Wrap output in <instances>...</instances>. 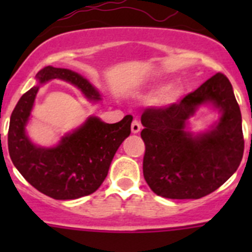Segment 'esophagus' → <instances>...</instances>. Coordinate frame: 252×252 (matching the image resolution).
<instances>
[{"mask_svg": "<svg viewBox=\"0 0 252 252\" xmlns=\"http://www.w3.org/2000/svg\"><path fill=\"white\" fill-rule=\"evenodd\" d=\"M140 130H141V125H140L139 121H132V124H131V132L132 133H139Z\"/></svg>", "mask_w": 252, "mask_h": 252, "instance_id": "34e87169", "label": "esophagus"}]
</instances>
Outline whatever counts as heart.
Listing matches in <instances>:
<instances>
[{
	"label": "heart",
	"instance_id": "obj_1",
	"mask_svg": "<svg viewBox=\"0 0 252 252\" xmlns=\"http://www.w3.org/2000/svg\"><path fill=\"white\" fill-rule=\"evenodd\" d=\"M180 95V91L177 87L166 86V84H159L154 87L153 90L149 92L148 98L150 101L155 102V104L161 107H168L174 104L178 101Z\"/></svg>",
	"mask_w": 252,
	"mask_h": 252
}]
</instances>
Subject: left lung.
<instances>
[{
  "instance_id": "obj_1",
  "label": "left lung",
  "mask_w": 252,
  "mask_h": 252,
  "mask_svg": "<svg viewBox=\"0 0 252 252\" xmlns=\"http://www.w3.org/2000/svg\"><path fill=\"white\" fill-rule=\"evenodd\" d=\"M209 104L220 113L206 131L189 130V119ZM142 171L155 194L198 199L215 192L237 170L244 155L241 111L226 75L217 73L179 103L148 108L141 116Z\"/></svg>"
}]
</instances>
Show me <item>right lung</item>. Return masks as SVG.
Here are the masks:
<instances>
[{"mask_svg":"<svg viewBox=\"0 0 252 252\" xmlns=\"http://www.w3.org/2000/svg\"><path fill=\"white\" fill-rule=\"evenodd\" d=\"M51 79L73 84L90 102L102 99L98 91L79 73L45 66L36 74V86L22 94L12 111L8 153L13 165L39 192L62 201L77 199L92 194L103 183L116 151L131 133L132 116H125L116 124H106L97 116H90L55 146L36 145L29 137L26 126L40 87Z\"/></svg>","mask_w":252,"mask_h":252,"instance_id":"add662e5","label":"right lung"}]
</instances>
